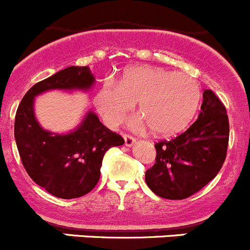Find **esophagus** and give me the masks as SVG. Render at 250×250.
<instances>
[{
  "instance_id": "34e87169",
  "label": "esophagus",
  "mask_w": 250,
  "mask_h": 250,
  "mask_svg": "<svg viewBox=\"0 0 250 250\" xmlns=\"http://www.w3.org/2000/svg\"><path fill=\"white\" fill-rule=\"evenodd\" d=\"M124 140H125V146L126 147H131V146L133 145V143L136 142V138L133 137V136L128 135V133H124Z\"/></svg>"
}]
</instances>
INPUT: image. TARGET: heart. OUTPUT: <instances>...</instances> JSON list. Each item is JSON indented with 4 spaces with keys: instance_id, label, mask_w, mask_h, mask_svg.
<instances>
[{
    "instance_id": "obj_1",
    "label": "heart",
    "mask_w": 250,
    "mask_h": 250,
    "mask_svg": "<svg viewBox=\"0 0 250 250\" xmlns=\"http://www.w3.org/2000/svg\"><path fill=\"white\" fill-rule=\"evenodd\" d=\"M201 98V85L188 74L143 65L126 69L120 83H103L95 103L103 120L118 126L138 102V114L153 132L174 135L192 122Z\"/></svg>"
}]
</instances>
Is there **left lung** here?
<instances>
[{
	"instance_id": "obj_1",
	"label": "left lung",
	"mask_w": 250,
	"mask_h": 250,
	"mask_svg": "<svg viewBox=\"0 0 250 250\" xmlns=\"http://www.w3.org/2000/svg\"><path fill=\"white\" fill-rule=\"evenodd\" d=\"M202 112L187 130L154 143L155 163L146 184L165 199H185L217 175L227 154L229 123L226 108L211 90L203 92Z\"/></svg>"
}]
</instances>
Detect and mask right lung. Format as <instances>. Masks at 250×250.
Wrapping results in <instances>:
<instances>
[{
  "instance_id": "1",
  "label": "right lung",
  "mask_w": 250,
  "mask_h": 250,
  "mask_svg": "<svg viewBox=\"0 0 250 250\" xmlns=\"http://www.w3.org/2000/svg\"><path fill=\"white\" fill-rule=\"evenodd\" d=\"M93 81L87 66H69L35 83L17 109L14 137L23 167L34 182L58 198H79L92 191L100 180L104 153L125 141L92 112L68 135L44 131L34 115V97L53 88L86 90Z\"/></svg>"
}]
</instances>
